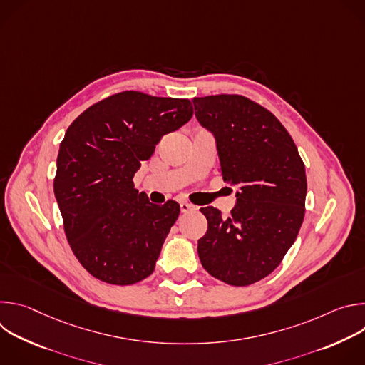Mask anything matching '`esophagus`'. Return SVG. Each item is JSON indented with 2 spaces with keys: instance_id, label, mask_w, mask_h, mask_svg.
<instances>
[{
  "instance_id": "1",
  "label": "esophagus",
  "mask_w": 365,
  "mask_h": 365,
  "mask_svg": "<svg viewBox=\"0 0 365 365\" xmlns=\"http://www.w3.org/2000/svg\"><path fill=\"white\" fill-rule=\"evenodd\" d=\"M196 210H197V206H195V205H192V203H189V202H180V211H182L183 214L192 212V211H196Z\"/></svg>"
}]
</instances>
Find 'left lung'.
I'll use <instances>...</instances> for the list:
<instances>
[{"label":"left lung","mask_w":365,"mask_h":365,"mask_svg":"<svg viewBox=\"0 0 365 365\" xmlns=\"http://www.w3.org/2000/svg\"><path fill=\"white\" fill-rule=\"evenodd\" d=\"M195 115L217 140L225 182L240 187L231 217L200 207L207 231L197 241L203 269L231 286L269 276L294 242L304 217L306 172L282 123L241 95L193 98Z\"/></svg>","instance_id":"1"}]
</instances>
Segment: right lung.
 <instances>
[{"label": "right lung", "mask_w": 365, "mask_h": 365, "mask_svg": "<svg viewBox=\"0 0 365 365\" xmlns=\"http://www.w3.org/2000/svg\"><path fill=\"white\" fill-rule=\"evenodd\" d=\"M193 115L189 99L125 91L83 111L68 128L53 182L69 245L101 282L134 284L155 267L180 206H159L133 178L160 138Z\"/></svg>", "instance_id": "right-lung-1"}]
</instances>
